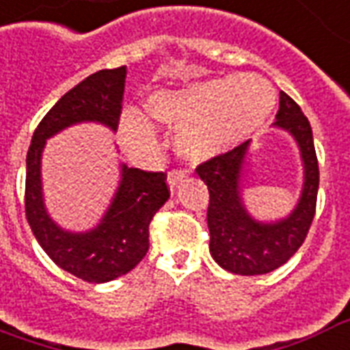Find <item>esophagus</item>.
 <instances>
[{
    "label": "esophagus",
    "mask_w": 350,
    "mask_h": 350,
    "mask_svg": "<svg viewBox=\"0 0 350 350\" xmlns=\"http://www.w3.org/2000/svg\"><path fill=\"white\" fill-rule=\"evenodd\" d=\"M183 178H185V174H183L182 170H172V172H168L167 183L168 187H170V191H174V189L183 182Z\"/></svg>",
    "instance_id": "esophagus-1"
}]
</instances>
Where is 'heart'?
Wrapping results in <instances>:
<instances>
[{"label":"heart","mask_w":350,"mask_h":350,"mask_svg":"<svg viewBox=\"0 0 350 350\" xmlns=\"http://www.w3.org/2000/svg\"><path fill=\"white\" fill-rule=\"evenodd\" d=\"M276 105V90L258 74L213 77L183 89H157L139 109H124L118 131L133 154L148 152L157 142L150 118L176 131V148L195 161H208L247 142L265 124Z\"/></svg>","instance_id":"b5f03b06"}]
</instances>
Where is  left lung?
Listing matches in <instances>:
<instances>
[{
    "label": "left lung",
    "mask_w": 350,
    "mask_h": 350,
    "mask_svg": "<svg viewBox=\"0 0 350 350\" xmlns=\"http://www.w3.org/2000/svg\"><path fill=\"white\" fill-rule=\"evenodd\" d=\"M273 128L291 137L302 163V187L295 208L274 221H260L243 198L252 165V141L196 168L209 189V252L224 271L243 276L271 273L300 248L312 226L319 189V167L312 126L297 103L280 90Z\"/></svg>",
    "instance_id": "left-lung-1"
}]
</instances>
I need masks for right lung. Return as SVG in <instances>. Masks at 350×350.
Returning <instances> with one entry per match:
<instances>
[{"instance_id":"add662e5","label":"right lung","mask_w":350,"mask_h":350,"mask_svg":"<svg viewBox=\"0 0 350 350\" xmlns=\"http://www.w3.org/2000/svg\"><path fill=\"white\" fill-rule=\"evenodd\" d=\"M128 68L100 70L70 89L33 133L25 161V215L44 252L66 273L105 284L129 273L148 252L150 222L168 200L163 172H144L120 163L109 206L89 230H66L44 200L42 154L46 142L77 124H100L116 131Z\"/></svg>"}]
</instances>
